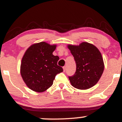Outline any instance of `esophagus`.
<instances>
[{
  "mask_svg": "<svg viewBox=\"0 0 122 122\" xmlns=\"http://www.w3.org/2000/svg\"><path fill=\"white\" fill-rule=\"evenodd\" d=\"M63 70H64V71H65V70H66V66H63Z\"/></svg>",
  "mask_w": 122,
  "mask_h": 122,
  "instance_id": "esophagus-1",
  "label": "esophagus"
}]
</instances>
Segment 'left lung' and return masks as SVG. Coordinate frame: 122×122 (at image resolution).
I'll return each mask as SVG.
<instances>
[{"mask_svg": "<svg viewBox=\"0 0 122 122\" xmlns=\"http://www.w3.org/2000/svg\"><path fill=\"white\" fill-rule=\"evenodd\" d=\"M76 62V71L69 79L78 89H87L97 84L104 70L101 53L93 44L83 42L79 46L68 45Z\"/></svg>", "mask_w": 122, "mask_h": 122, "instance_id": "obj_1", "label": "left lung"}]
</instances>
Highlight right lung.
Segmentation results:
<instances>
[{
  "mask_svg": "<svg viewBox=\"0 0 122 122\" xmlns=\"http://www.w3.org/2000/svg\"><path fill=\"white\" fill-rule=\"evenodd\" d=\"M56 45L46 42L36 43L24 53L20 65V74L26 85L31 90L43 92L52 86L57 74L63 71L57 65L58 56L52 54Z\"/></svg>",
  "mask_w": 122,
  "mask_h": 122,
  "instance_id": "1",
  "label": "right lung"
}]
</instances>
